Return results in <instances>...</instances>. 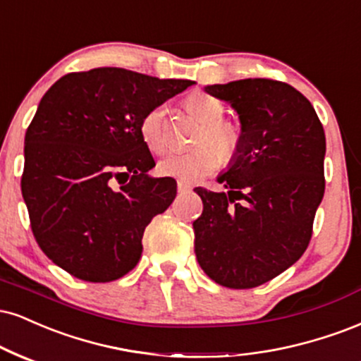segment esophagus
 <instances>
[{"label":"esophagus","mask_w":361,"mask_h":361,"mask_svg":"<svg viewBox=\"0 0 361 361\" xmlns=\"http://www.w3.org/2000/svg\"><path fill=\"white\" fill-rule=\"evenodd\" d=\"M193 186L190 185V183H183V181H178V192L180 193H186V192H190V190H192Z\"/></svg>","instance_id":"1"}]
</instances>
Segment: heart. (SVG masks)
<instances>
[{
  "mask_svg": "<svg viewBox=\"0 0 361 361\" xmlns=\"http://www.w3.org/2000/svg\"><path fill=\"white\" fill-rule=\"evenodd\" d=\"M185 109L202 124L195 136V147L188 153L168 156L158 171L183 183H193L222 164H232L244 147V129L233 121L224 119L225 107L210 94L192 92L185 99ZM166 106H156L139 124V133L147 149L161 156L168 151Z\"/></svg>",
  "mask_w": 361,
  "mask_h": 361,
  "instance_id": "1",
  "label": "heart"
}]
</instances>
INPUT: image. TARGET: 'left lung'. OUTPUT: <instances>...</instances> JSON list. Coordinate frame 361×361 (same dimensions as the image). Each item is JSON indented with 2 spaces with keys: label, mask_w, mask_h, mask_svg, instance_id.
Here are the masks:
<instances>
[{
  "label": "left lung",
  "mask_w": 361,
  "mask_h": 361,
  "mask_svg": "<svg viewBox=\"0 0 361 361\" xmlns=\"http://www.w3.org/2000/svg\"><path fill=\"white\" fill-rule=\"evenodd\" d=\"M205 90L238 112L244 147L219 178L228 192L195 188L203 202L195 254L216 284L257 288L310 245L324 195V129L311 102L286 82L245 79Z\"/></svg>",
  "instance_id": "8db88e82"
}]
</instances>
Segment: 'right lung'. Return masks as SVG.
Wrapping results in <instances>:
<instances>
[{
  "mask_svg": "<svg viewBox=\"0 0 361 361\" xmlns=\"http://www.w3.org/2000/svg\"><path fill=\"white\" fill-rule=\"evenodd\" d=\"M192 84L101 67L47 90L25 134L21 195L51 262L89 282L136 267L145 228L176 197L173 178L146 175L154 159L139 124Z\"/></svg>",
  "mask_w": 361,
  "mask_h": 361,
  "instance_id": "add662e5",
  "label": "right lung"
}]
</instances>
